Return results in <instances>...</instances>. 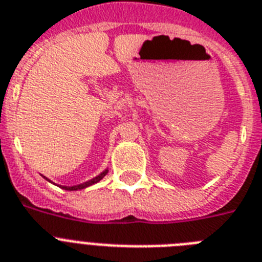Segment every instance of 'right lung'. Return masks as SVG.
Segmentation results:
<instances>
[{
	"label": "right lung",
	"mask_w": 262,
	"mask_h": 262,
	"mask_svg": "<svg viewBox=\"0 0 262 262\" xmlns=\"http://www.w3.org/2000/svg\"><path fill=\"white\" fill-rule=\"evenodd\" d=\"M107 173V170H105V172L101 173L100 176H97V177H94L93 180H90V181L88 182H83V184H81V185H76V186H62V189H65V190H80V189H83L86 188V186H90L93 185V184H96V182L100 181L101 179H104L105 174Z\"/></svg>",
	"instance_id": "1"
}]
</instances>
